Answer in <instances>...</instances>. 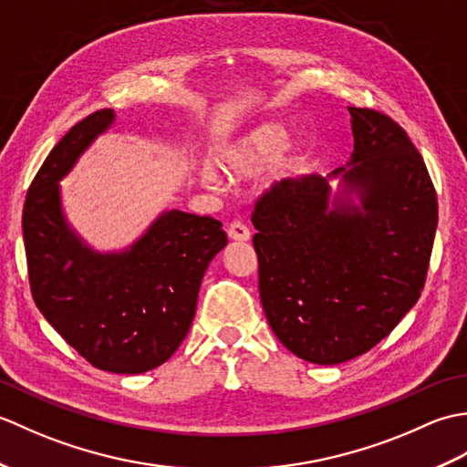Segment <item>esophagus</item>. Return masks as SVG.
Segmentation results:
<instances>
[{
	"instance_id": "34e87169",
	"label": "esophagus",
	"mask_w": 467,
	"mask_h": 467,
	"mask_svg": "<svg viewBox=\"0 0 467 467\" xmlns=\"http://www.w3.org/2000/svg\"><path fill=\"white\" fill-rule=\"evenodd\" d=\"M226 233H228V239H233V241H249L251 239L249 226L243 224L241 221H234V223L228 224Z\"/></svg>"
}]
</instances>
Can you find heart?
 I'll return each instance as SVG.
<instances>
[{"label":"heart","mask_w":467,"mask_h":467,"mask_svg":"<svg viewBox=\"0 0 467 467\" xmlns=\"http://www.w3.org/2000/svg\"><path fill=\"white\" fill-rule=\"evenodd\" d=\"M303 140H285V132L276 124H256L216 154V164L231 178H251L266 171V181L279 182L299 161ZM198 178L206 188L221 191L224 181L213 164H202Z\"/></svg>","instance_id":"b5f03b06"}]
</instances>
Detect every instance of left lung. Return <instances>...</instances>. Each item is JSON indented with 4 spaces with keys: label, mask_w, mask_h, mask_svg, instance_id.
<instances>
[{
    "label": "left lung",
    "mask_w": 467,
    "mask_h": 467,
    "mask_svg": "<svg viewBox=\"0 0 467 467\" xmlns=\"http://www.w3.org/2000/svg\"><path fill=\"white\" fill-rule=\"evenodd\" d=\"M349 114V162L286 178L253 213L266 321L317 365L349 361L393 331L420 299L438 228L435 188L403 128L367 108Z\"/></svg>",
    "instance_id": "left-lung-1"
}]
</instances>
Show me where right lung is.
I'll list each match as a JSON object with an SVG mask.
<instances>
[{
	"instance_id": "obj_1",
	"label": "right lung",
	"mask_w": 467,
	"mask_h": 467,
	"mask_svg": "<svg viewBox=\"0 0 467 467\" xmlns=\"http://www.w3.org/2000/svg\"><path fill=\"white\" fill-rule=\"evenodd\" d=\"M114 120L106 108L69 128L29 186L22 226L29 286L46 321L98 369L138 375L184 341L226 233L213 216L172 208L126 249H92L67 223L59 181Z\"/></svg>"
}]
</instances>
